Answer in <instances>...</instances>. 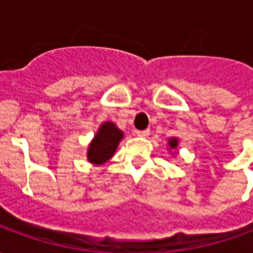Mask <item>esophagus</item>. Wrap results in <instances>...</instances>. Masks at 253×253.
<instances>
[{
	"instance_id": "1",
	"label": "esophagus",
	"mask_w": 253,
	"mask_h": 253,
	"mask_svg": "<svg viewBox=\"0 0 253 253\" xmlns=\"http://www.w3.org/2000/svg\"><path fill=\"white\" fill-rule=\"evenodd\" d=\"M149 134H150V131H149L148 128H146V130H138V131H137L138 137H143V138H145V137H148Z\"/></svg>"
}]
</instances>
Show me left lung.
I'll list each match as a JSON object with an SVG mask.
<instances>
[{"label":"left lung","mask_w":253,"mask_h":253,"mask_svg":"<svg viewBox=\"0 0 253 253\" xmlns=\"http://www.w3.org/2000/svg\"><path fill=\"white\" fill-rule=\"evenodd\" d=\"M169 146L170 148H176V146H177V139H176V138H172V139H170Z\"/></svg>","instance_id":"1"}]
</instances>
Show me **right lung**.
<instances>
[{"label": "right lung", "instance_id": "right-lung-1", "mask_svg": "<svg viewBox=\"0 0 253 253\" xmlns=\"http://www.w3.org/2000/svg\"><path fill=\"white\" fill-rule=\"evenodd\" d=\"M122 137H123V132L114 123L111 122L103 123L97 134L94 135L93 142L89 146V161L93 164H103L107 160H110Z\"/></svg>", "mask_w": 253, "mask_h": 253}]
</instances>
